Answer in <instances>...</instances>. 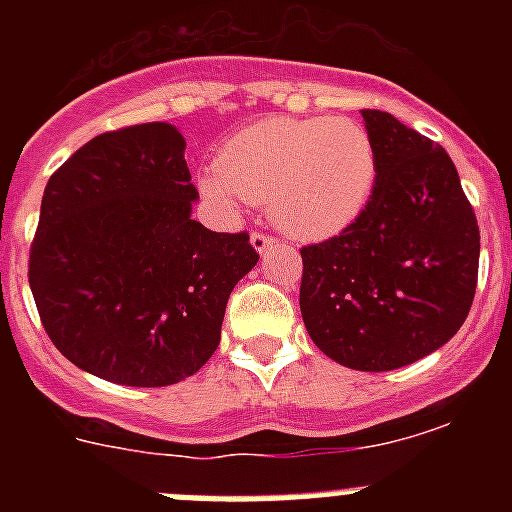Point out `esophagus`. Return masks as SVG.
<instances>
[{
    "instance_id": "34e87169",
    "label": "esophagus",
    "mask_w": 512,
    "mask_h": 512,
    "mask_svg": "<svg viewBox=\"0 0 512 512\" xmlns=\"http://www.w3.org/2000/svg\"><path fill=\"white\" fill-rule=\"evenodd\" d=\"M251 246L256 253H266L271 246H274V238H271V235H264V233H253Z\"/></svg>"
}]
</instances>
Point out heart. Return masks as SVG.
<instances>
[{
  "label": "heart",
  "instance_id": "heart-1",
  "mask_svg": "<svg viewBox=\"0 0 512 512\" xmlns=\"http://www.w3.org/2000/svg\"><path fill=\"white\" fill-rule=\"evenodd\" d=\"M379 179L372 133L351 117H264L225 140L200 176L207 200L261 202L300 241H325L364 215Z\"/></svg>",
  "mask_w": 512,
  "mask_h": 512
}]
</instances>
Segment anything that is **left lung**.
Instances as JSON below:
<instances>
[{
    "label": "left lung",
    "mask_w": 512,
    "mask_h": 512,
    "mask_svg": "<svg viewBox=\"0 0 512 512\" xmlns=\"http://www.w3.org/2000/svg\"><path fill=\"white\" fill-rule=\"evenodd\" d=\"M361 117L379 151L377 189L351 228L300 251V310L325 356L390 372L433 354L464 325L479 228L449 153L390 112Z\"/></svg>",
    "instance_id": "1"
}]
</instances>
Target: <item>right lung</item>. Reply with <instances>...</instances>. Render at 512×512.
I'll return each instance as SVG.
<instances>
[{
    "label": "right lung",
    "mask_w": 512,
    "mask_h": 512,
    "mask_svg": "<svg viewBox=\"0 0 512 512\" xmlns=\"http://www.w3.org/2000/svg\"><path fill=\"white\" fill-rule=\"evenodd\" d=\"M187 140L169 122L97 135L48 179L30 248L45 333L71 364L128 387L192 377L220 343L246 233L192 220Z\"/></svg>",
    "instance_id": "add662e5"
}]
</instances>
